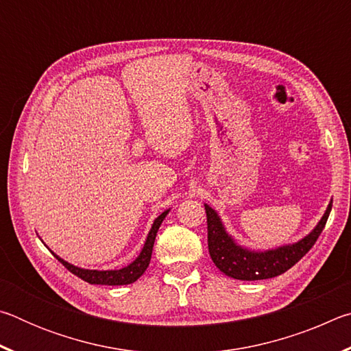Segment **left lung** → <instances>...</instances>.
Listing matches in <instances>:
<instances>
[{"mask_svg": "<svg viewBox=\"0 0 351 351\" xmlns=\"http://www.w3.org/2000/svg\"><path fill=\"white\" fill-rule=\"evenodd\" d=\"M332 199L322 218L304 239L272 249H251L240 245L228 230L221 217L209 204H204L207 215V243L209 254L217 268L237 280H263L283 274L310 251L325 228L331 212Z\"/></svg>", "mask_w": 351, "mask_h": 351, "instance_id": "obj_1", "label": "left lung"}]
</instances>
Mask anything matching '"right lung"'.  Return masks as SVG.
Masks as SVG:
<instances>
[{
	"mask_svg": "<svg viewBox=\"0 0 351 351\" xmlns=\"http://www.w3.org/2000/svg\"><path fill=\"white\" fill-rule=\"evenodd\" d=\"M170 209L164 210L161 215H159L156 219H154L152 224V229L148 230L147 239L144 246H142L141 252L138 257H136L132 263H128L127 266H123L121 269H85V268H79V266L68 263L66 260H63L62 257H58L56 252H52L49 247V251L54 254V257L60 261V263L66 268L69 272H73L74 276H77L82 280H85L91 285H130L138 280V278L144 274L145 269L150 265V258H152V251H153V245H154V239H156V234L159 230V226L162 224L164 218L167 217V213Z\"/></svg>",
	"mask_w": 351,
	"mask_h": 351,
	"instance_id": "right-lung-1",
	"label": "right lung"
}]
</instances>
